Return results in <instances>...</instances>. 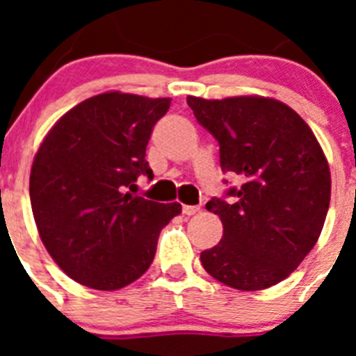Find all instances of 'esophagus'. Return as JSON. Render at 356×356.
<instances>
[{
	"mask_svg": "<svg viewBox=\"0 0 356 356\" xmlns=\"http://www.w3.org/2000/svg\"><path fill=\"white\" fill-rule=\"evenodd\" d=\"M184 213L185 216H194V213H197L200 212V207H196V205H184Z\"/></svg>",
	"mask_w": 356,
	"mask_h": 356,
	"instance_id": "obj_1",
	"label": "esophagus"
}]
</instances>
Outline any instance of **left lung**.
<instances>
[{
    "label": "left lung",
    "instance_id": "8db88e82",
    "mask_svg": "<svg viewBox=\"0 0 356 356\" xmlns=\"http://www.w3.org/2000/svg\"><path fill=\"white\" fill-rule=\"evenodd\" d=\"M187 105L219 143L222 172L238 178L207 203L225 232L201 251V264L238 291L273 287L303 262L325 225L332 193L325 153L307 122L271 97L188 96Z\"/></svg>",
    "mask_w": 356,
    "mask_h": 356
}]
</instances>
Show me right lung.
<instances>
[{"label":"right lung","instance_id":"1","mask_svg":"<svg viewBox=\"0 0 356 356\" xmlns=\"http://www.w3.org/2000/svg\"><path fill=\"white\" fill-rule=\"evenodd\" d=\"M169 97L105 92L71 108L49 130L30 175L40 241L62 271L97 291H118L144 275L160 229L181 212L131 194L153 178L146 146Z\"/></svg>","mask_w":356,"mask_h":356}]
</instances>
